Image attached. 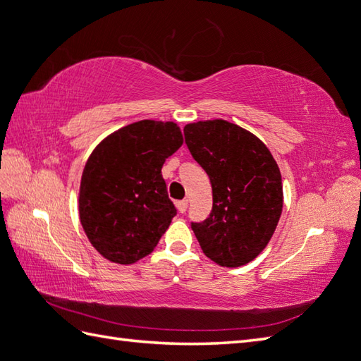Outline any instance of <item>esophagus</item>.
<instances>
[{
  "instance_id": "esophagus-1",
  "label": "esophagus",
  "mask_w": 361,
  "mask_h": 361,
  "mask_svg": "<svg viewBox=\"0 0 361 361\" xmlns=\"http://www.w3.org/2000/svg\"><path fill=\"white\" fill-rule=\"evenodd\" d=\"M175 206H177L178 212L184 214V212L188 211V200H181V201H177V203H175Z\"/></svg>"
}]
</instances>
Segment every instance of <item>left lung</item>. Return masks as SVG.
<instances>
[{
	"mask_svg": "<svg viewBox=\"0 0 361 361\" xmlns=\"http://www.w3.org/2000/svg\"><path fill=\"white\" fill-rule=\"evenodd\" d=\"M184 140L212 184V212L190 223L201 249L220 266L238 267L262 252L283 209L280 169L262 141L237 124H188Z\"/></svg>",
	"mask_w": 361,
	"mask_h": 361,
	"instance_id": "8db88e82",
	"label": "left lung"
}]
</instances>
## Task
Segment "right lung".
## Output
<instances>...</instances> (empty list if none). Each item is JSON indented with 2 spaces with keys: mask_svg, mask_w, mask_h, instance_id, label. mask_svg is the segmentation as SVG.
Masks as SVG:
<instances>
[{
  "mask_svg": "<svg viewBox=\"0 0 361 361\" xmlns=\"http://www.w3.org/2000/svg\"><path fill=\"white\" fill-rule=\"evenodd\" d=\"M183 145L175 123L142 120L103 140L85 166L80 220L109 262L132 264L149 255L177 209L161 167Z\"/></svg>",
  "mask_w": 361,
  "mask_h": 361,
  "instance_id": "right-lung-1",
  "label": "right lung"
}]
</instances>
